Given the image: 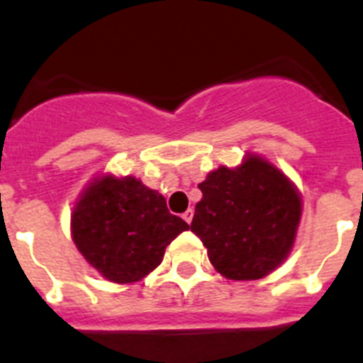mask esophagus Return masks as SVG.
<instances>
[{
	"instance_id": "1",
	"label": "esophagus",
	"mask_w": 363,
	"mask_h": 363,
	"mask_svg": "<svg viewBox=\"0 0 363 363\" xmlns=\"http://www.w3.org/2000/svg\"><path fill=\"white\" fill-rule=\"evenodd\" d=\"M193 216H194L193 209H187V211L184 213V220H185V222H187V224H191V220H193Z\"/></svg>"
}]
</instances>
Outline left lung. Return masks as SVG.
<instances>
[{
	"label": "left lung",
	"instance_id": "left-lung-1",
	"mask_svg": "<svg viewBox=\"0 0 363 363\" xmlns=\"http://www.w3.org/2000/svg\"><path fill=\"white\" fill-rule=\"evenodd\" d=\"M191 231L215 270L231 281L262 279L286 261L301 220V194L284 172L257 154L218 167L202 184Z\"/></svg>",
	"mask_w": 363,
	"mask_h": 363
}]
</instances>
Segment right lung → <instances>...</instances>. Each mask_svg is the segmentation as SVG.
Listing matches in <instances>:
<instances>
[{"label":"right lung","instance_id":"right-lung-1","mask_svg":"<svg viewBox=\"0 0 363 363\" xmlns=\"http://www.w3.org/2000/svg\"><path fill=\"white\" fill-rule=\"evenodd\" d=\"M189 224L167 200L134 176L93 178L71 213V238L88 264L117 284L141 281L163 261L165 247Z\"/></svg>","mask_w":363,"mask_h":363}]
</instances>
